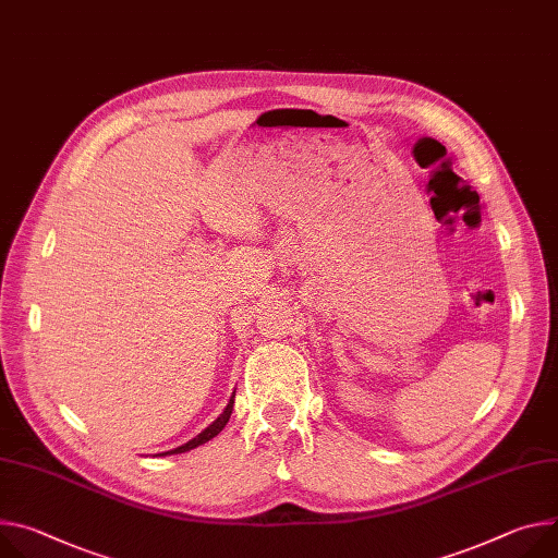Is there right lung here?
<instances>
[{
  "label": "right lung",
  "mask_w": 558,
  "mask_h": 558,
  "mask_svg": "<svg viewBox=\"0 0 558 558\" xmlns=\"http://www.w3.org/2000/svg\"><path fill=\"white\" fill-rule=\"evenodd\" d=\"M233 400H235V391L231 393V398H229V402H227V408H225V412L205 429V432H199L195 438H191L189 442H184V445H180V447H175V449H171V451H162V453H158V456H171V453H184V451H189V449H195V447H199V445H205L207 440H211V438H216L222 429H225V425L229 423V418H231V412H233Z\"/></svg>",
  "instance_id": "obj_1"
}]
</instances>
